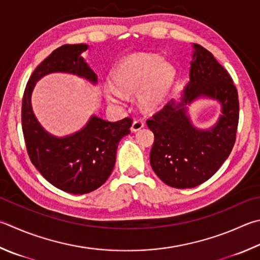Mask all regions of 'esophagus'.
<instances>
[{
    "mask_svg": "<svg viewBox=\"0 0 260 260\" xmlns=\"http://www.w3.org/2000/svg\"><path fill=\"white\" fill-rule=\"evenodd\" d=\"M143 127H144V122L142 120H141V119H135L133 121V124H132L131 131L132 132H138L141 128H143Z\"/></svg>",
    "mask_w": 260,
    "mask_h": 260,
    "instance_id": "obj_1",
    "label": "esophagus"
}]
</instances>
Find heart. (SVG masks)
I'll return each mask as SVG.
<instances>
[{
    "instance_id": "heart-1",
    "label": "heart",
    "mask_w": 260,
    "mask_h": 260,
    "mask_svg": "<svg viewBox=\"0 0 260 260\" xmlns=\"http://www.w3.org/2000/svg\"><path fill=\"white\" fill-rule=\"evenodd\" d=\"M115 86L106 85L105 95L112 103L124 101V93L139 91V101L146 109H155L166 100L175 79V69L159 55L132 54L112 72Z\"/></svg>"
}]
</instances>
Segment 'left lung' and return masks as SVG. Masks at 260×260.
<instances>
[{
	"mask_svg": "<svg viewBox=\"0 0 260 260\" xmlns=\"http://www.w3.org/2000/svg\"><path fill=\"white\" fill-rule=\"evenodd\" d=\"M190 82L181 101L172 100L146 120L154 134L151 167L169 186L200 185L218 171L233 149L239 124V98L232 78L208 50L193 44ZM204 96L221 103L222 115L209 130L193 126L187 106Z\"/></svg>",
	"mask_w": 260,
	"mask_h": 260,
	"instance_id": "1",
	"label": "left lung"
}]
</instances>
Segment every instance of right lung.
I'll return each instance as SVG.
<instances>
[{
  "instance_id": "add662e5",
  "label": "right lung",
  "mask_w": 260,
  "mask_h": 260,
  "mask_svg": "<svg viewBox=\"0 0 260 260\" xmlns=\"http://www.w3.org/2000/svg\"><path fill=\"white\" fill-rule=\"evenodd\" d=\"M86 44H64L37 66L22 98L21 125L27 152L42 176L52 185L73 194L100 187L115 167L120 140L129 134L132 119L108 121L91 116L81 131L64 138L48 133L32 112L31 93L36 82L52 73H68L96 84L98 76L81 55Z\"/></svg>"
}]
</instances>
